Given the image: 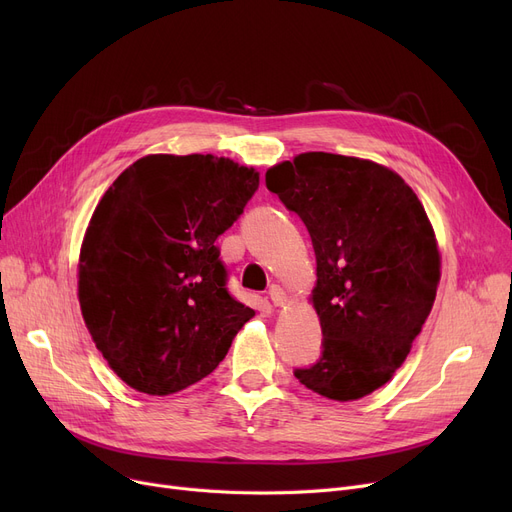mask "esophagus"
<instances>
[{
    "instance_id": "34e87169",
    "label": "esophagus",
    "mask_w": 512,
    "mask_h": 512,
    "mask_svg": "<svg viewBox=\"0 0 512 512\" xmlns=\"http://www.w3.org/2000/svg\"><path fill=\"white\" fill-rule=\"evenodd\" d=\"M270 299H272V303H274L276 307H286V305H290V303H292L290 294H288L284 288H280V286H272V290H270Z\"/></svg>"
}]
</instances>
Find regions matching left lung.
Instances as JSON below:
<instances>
[{
    "label": "left lung",
    "mask_w": 512,
    "mask_h": 512,
    "mask_svg": "<svg viewBox=\"0 0 512 512\" xmlns=\"http://www.w3.org/2000/svg\"><path fill=\"white\" fill-rule=\"evenodd\" d=\"M265 184L301 215L317 259L311 303L324 353L297 380L324 398L359 400L392 380L434 307L442 257L413 188L371 159L309 151Z\"/></svg>",
    "instance_id": "1"
}]
</instances>
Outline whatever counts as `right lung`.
Returning a JSON list of instances; mask_svg holds the SVG:
<instances>
[{"label": "right lung", "mask_w": 512, "mask_h": 512, "mask_svg": "<svg viewBox=\"0 0 512 512\" xmlns=\"http://www.w3.org/2000/svg\"><path fill=\"white\" fill-rule=\"evenodd\" d=\"M259 186L218 155L151 153L99 199L78 255V303L130 388L168 396L203 380L255 315L226 290L215 238Z\"/></svg>", "instance_id": "obj_1"}]
</instances>
